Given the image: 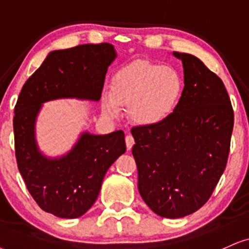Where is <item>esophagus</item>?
Returning a JSON list of instances; mask_svg holds the SVG:
<instances>
[{"mask_svg":"<svg viewBox=\"0 0 249 249\" xmlns=\"http://www.w3.org/2000/svg\"><path fill=\"white\" fill-rule=\"evenodd\" d=\"M134 144H135L134 137L131 136V135H127V136H125V145H127V149L131 150V148L134 146Z\"/></svg>","mask_w":249,"mask_h":249,"instance_id":"esophagus-1","label":"esophagus"}]
</instances>
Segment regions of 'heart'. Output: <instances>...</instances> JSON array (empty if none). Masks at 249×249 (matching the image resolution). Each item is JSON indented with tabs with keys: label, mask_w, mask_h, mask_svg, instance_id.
Listing matches in <instances>:
<instances>
[{
	"label": "heart",
	"mask_w": 249,
	"mask_h": 249,
	"mask_svg": "<svg viewBox=\"0 0 249 249\" xmlns=\"http://www.w3.org/2000/svg\"><path fill=\"white\" fill-rule=\"evenodd\" d=\"M182 89V78L174 68L141 61L116 73L110 96L104 94L101 108L107 116L116 118L119 106H128L135 124L151 127L172 114Z\"/></svg>",
	"instance_id": "obj_1"
}]
</instances>
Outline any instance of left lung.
Instances as JSON below:
<instances>
[{
	"mask_svg": "<svg viewBox=\"0 0 249 249\" xmlns=\"http://www.w3.org/2000/svg\"><path fill=\"white\" fill-rule=\"evenodd\" d=\"M183 64V88L160 124L131 130L139 192L153 213L181 218L197 211L225 170L233 109L218 76L192 54L172 53Z\"/></svg>",
	"mask_w": 249,
	"mask_h": 249,
	"instance_id": "left-lung-1",
	"label": "left lung"
}]
</instances>
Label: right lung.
I'll return each instance as SVG.
<instances>
[{
  "label": "right lung",
  "mask_w": 249,
  "mask_h": 249,
  "mask_svg": "<svg viewBox=\"0 0 249 249\" xmlns=\"http://www.w3.org/2000/svg\"><path fill=\"white\" fill-rule=\"evenodd\" d=\"M116 56L114 46L107 42L52 51L18 97L14 118L18 170L39 207L60 218H78L93 205L106 172L125 152L124 134L83 130L69 151L52 157L36 141L38 115L52 100L99 101Z\"/></svg>",
  "instance_id": "right-lung-1"
}]
</instances>
